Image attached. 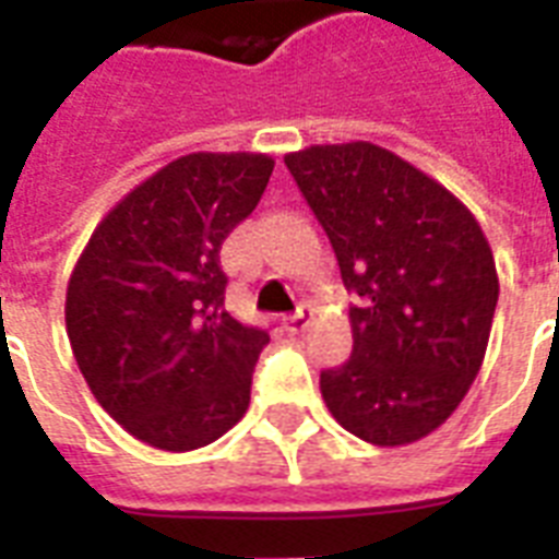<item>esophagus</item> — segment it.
<instances>
[{
  "label": "esophagus",
  "instance_id": "34e87169",
  "mask_svg": "<svg viewBox=\"0 0 559 559\" xmlns=\"http://www.w3.org/2000/svg\"><path fill=\"white\" fill-rule=\"evenodd\" d=\"M307 322H310V307H301V310H296V313L284 319V328H287V333H301L307 328Z\"/></svg>",
  "mask_w": 559,
  "mask_h": 559
}]
</instances>
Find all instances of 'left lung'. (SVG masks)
Instances as JSON below:
<instances>
[{
    "label": "left lung",
    "instance_id": "obj_1",
    "mask_svg": "<svg viewBox=\"0 0 559 559\" xmlns=\"http://www.w3.org/2000/svg\"><path fill=\"white\" fill-rule=\"evenodd\" d=\"M284 165L359 298L350 359L319 380L324 403L368 443L420 441L485 359L499 301L485 231L447 188L377 144H316Z\"/></svg>",
    "mask_w": 559,
    "mask_h": 559
}]
</instances>
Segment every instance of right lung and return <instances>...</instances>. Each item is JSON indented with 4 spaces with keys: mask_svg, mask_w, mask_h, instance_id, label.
I'll use <instances>...</instances> for the list:
<instances>
[{
    "mask_svg": "<svg viewBox=\"0 0 559 559\" xmlns=\"http://www.w3.org/2000/svg\"><path fill=\"white\" fill-rule=\"evenodd\" d=\"M263 153H188L92 231L66 289V333L92 394L156 450L217 441L249 408L270 333L226 310L223 240L261 200Z\"/></svg>",
    "mask_w": 559,
    "mask_h": 559,
    "instance_id": "obj_1",
    "label": "right lung"
}]
</instances>
